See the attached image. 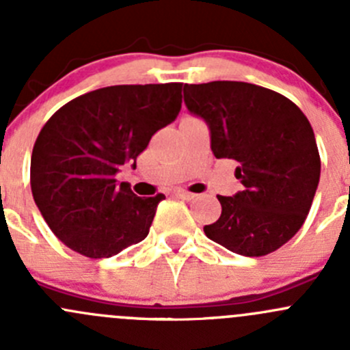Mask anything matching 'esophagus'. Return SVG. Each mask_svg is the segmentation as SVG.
Returning <instances> with one entry per match:
<instances>
[{
  "label": "esophagus",
  "instance_id": "obj_1",
  "mask_svg": "<svg viewBox=\"0 0 350 350\" xmlns=\"http://www.w3.org/2000/svg\"><path fill=\"white\" fill-rule=\"evenodd\" d=\"M176 195H178L179 198H183V200H195L196 198V195L195 193H189V191H185V189H179L178 193H176Z\"/></svg>",
  "mask_w": 350,
  "mask_h": 350
}]
</instances>
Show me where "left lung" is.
I'll return each instance as SVG.
<instances>
[{
	"label": "left lung",
	"mask_w": 350,
	"mask_h": 350,
	"mask_svg": "<svg viewBox=\"0 0 350 350\" xmlns=\"http://www.w3.org/2000/svg\"><path fill=\"white\" fill-rule=\"evenodd\" d=\"M185 103L206 122L217 159L237 162L243 185L218 196L221 215L204 234L225 249L260 257L305 224L320 181V154L308 118L291 100L241 81L185 84Z\"/></svg>",
	"instance_id": "obj_1"
}]
</instances>
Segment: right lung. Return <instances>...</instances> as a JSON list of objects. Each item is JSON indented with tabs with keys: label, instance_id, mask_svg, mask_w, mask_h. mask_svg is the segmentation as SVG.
<instances>
[{
	"label": "right lung",
	"instance_id": "obj_1",
	"mask_svg": "<svg viewBox=\"0 0 350 350\" xmlns=\"http://www.w3.org/2000/svg\"><path fill=\"white\" fill-rule=\"evenodd\" d=\"M183 83L120 84L59 108L35 140L31 195L51 230L74 252L111 257L149 234L164 195L140 198L116 183L157 130L181 109Z\"/></svg>",
	"mask_w": 350,
	"mask_h": 350
}]
</instances>
